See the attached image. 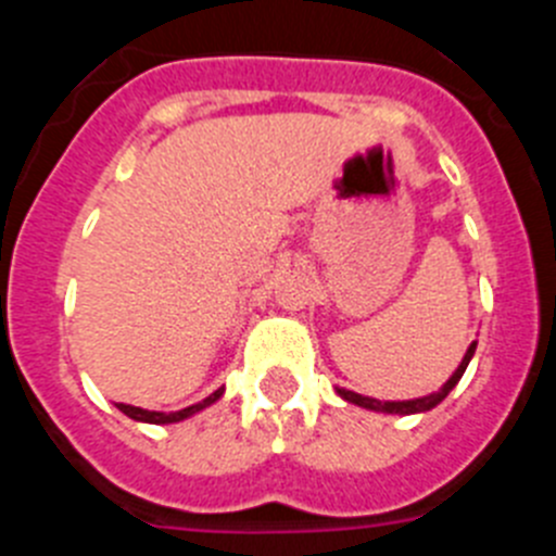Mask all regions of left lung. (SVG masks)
Returning a JSON list of instances; mask_svg holds the SVG:
<instances>
[{
    "label": "left lung",
    "mask_w": 556,
    "mask_h": 556,
    "mask_svg": "<svg viewBox=\"0 0 556 556\" xmlns=\"http://www.w3.org/2000/svg\"><path fill=\"white\" fill-rule=\"evenodd\" d=\"M473 353H476V342H470L468 351H465V356H462L459 367H456V370L451 372L448 381H445V384L440 387V390H437V392H431V395L412 397V401H378V397L358 395V392L342 390V387H337V395L345 397L348 404H356V406H362V409H370V412H384V415H420V412L434 409V406L440 404V401H445V395H448V392L454 390L456 384H459L462 372L468 370Z\"/></svg>",
    "instance_id": "1"
}]
</instances>
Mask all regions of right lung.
<instances>
[{
  "label": "right lung",
  "instance_id": "right-lung-1",
  "mask_svg": "<svg viewBox=\"0 0 556 556\" xmlns=\"http://www.w3.org/2000/svg\"><path fill=\"white\" fill-rule=\"evenodd\" d=\"M223 392H225V387H219V390L211 392L208 397H203L200 404H191V406H186V409H178V412H152V409H141V406H130V404H116V409L125 412L130 420H139V424H152V426L180 424V420H186V417L203 412L205 406L217 404L219 397H223Z\"/></svg>",
  "mask_w": 556,
  "mask_h": 556
}]
</instances>
